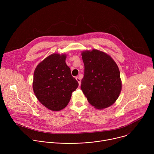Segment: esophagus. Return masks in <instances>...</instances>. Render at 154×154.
<instances>
[{
	"label": "esophagus",
	"mask_w": 154,
	"mask_h": 154,
	"mask_svg": "<svg viewBox=\"0 0 154 154\" xmlns=\"http://www.w3.org/2000/svg\"><path fill=\"white\" fill-rule=\"evenodd\" d=\"M76 79V80H77V81L79 82V86L81 85V80H80V79L79 78V77H76L75 78Z\"/></svg>",
	"instance_id": "1"
}]
</instances>
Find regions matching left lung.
Segmentation results:
<instances>
[{
	"label": "left lung",
	"instance_id": "obj_1",
	"mask_svg": "<svg viewBox=\"0 0 154 154\" xmlns=\"http://www.w3.org/2000/svg\"><path fill=\"white\" fill-rule=\"evenodd\" d=\"M85 66L81 90L96 108L112 105L118 98L122 82L118 65L106 53L93 49L82 52Z\"/></svg>",
	"mask_w": 154,
	"mask_h": 154
}]
</instances>
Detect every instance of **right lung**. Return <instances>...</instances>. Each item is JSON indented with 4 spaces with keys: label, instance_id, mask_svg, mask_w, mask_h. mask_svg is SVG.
<instances>
[{
    "label": "right lung",
    "instance_id": "1",
    "mask_svg": "<svg viewBox=\"0 0 154 154\" xmlns=\"http://www.w3.org/2000/svg\"><path fill=\"white\" fill-rule=\"evenodd\" d=\"M66 58V54H53L38 64L33 74V90L36 98L54 112L68 105L72 92L79 86Z\"/></svg>",
    "mask_w": 154,
    "mask_h": 154
}]
</instances>
